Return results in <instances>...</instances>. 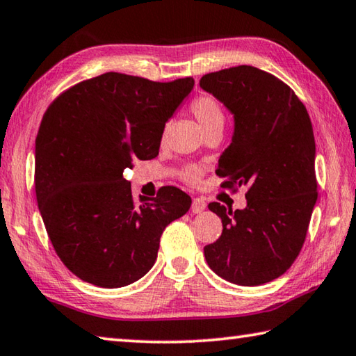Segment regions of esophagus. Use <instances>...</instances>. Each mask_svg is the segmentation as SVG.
<instances>
[{
    "mask_svg": "<svg viewBox=\"0 0 356 356\" xmlns=\"http://www.w3.org/2000/svg\"><path fill=\"white\" fill-rule=\"evenodd\" d=\"M204 209H207V202H204L200 197H195L194 200H192V213L200 214Z\"/></svg>",
    "mask_w": 356,
    "mask_h": 356,
    "instance_id": "obj_1",
    "label": "esophagus"
}]
</instances>
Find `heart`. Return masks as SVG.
Wrapping results in <instances>:
<instances>
[{
	"mask_svg": "<svg viewBox=\"0 0 356 356\" xmlns=\"http://www.w3.org/2000/svg\"><path fill=\"white\" fill-rule=\"evenodd\" d=\"M191 112L195 117V120L200 124L204 134L213 133V131H222L225 123V114L220 103L213 95L202 93L195 97L191 103ZM202 177V168L197 165L186 167L181 172V178L186 183H197Z\"/></svg>",
	"mask_w": 356,
	"mask_h": 356,
	"instance_id": "1",
	"label": "heart"
}]
</instances>
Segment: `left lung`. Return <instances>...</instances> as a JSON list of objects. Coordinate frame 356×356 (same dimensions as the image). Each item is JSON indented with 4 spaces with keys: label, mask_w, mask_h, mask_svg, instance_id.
I'll return each mask as SVG.
<instances>
[{
    "label": "left lung",
    "mask_w": 356,
    "mask_h": 356,
    "mask_svg": "<svg viewBox=\"0 0 356 356\" xmlns=\"http://www.w3.org/2000/svg\"><path fill=\"white\" fill-rule=\"evenodd\" d=\"M200 86L234 114L233 142L216 170L225 178L220 188H247L244 209L208 204L223 229L204 258L229 283H269L294 264L307 239L317 200L313 124L296 92L257 67L208 73Z\"/></svg>",
    "instance_id": "1"
}]
</instances>
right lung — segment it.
<instances>
[{"label": "right lung", "instance_id": "add662e5", "mask_svg": "<svg viewBox=\"0 0 356 356\" xmlns=\"http://www.w3.org/2000/svg\"><path fill=\"white\" fill-rule=\"evenodd\" d=\"M194 83L109 72L68 87L43 114L37 204L56 254L83 282L108 289L137 282L165 227L189 211L191 197L175 186L136 203L123 172L158 156L165 122Z\"/></svg>", "mask_w": 356, "mask_h": 356}]
</instances>
